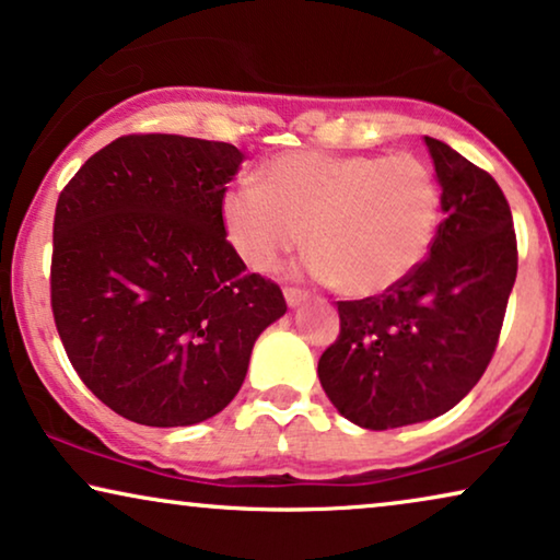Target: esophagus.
Instances as JSON below:
<instances>
[{
    "mask_svg": "<svg viewBox=\"0 0 560 560\" xmlns=\"http://www.w3.org/2000/svg\"><path fill=\"white\" fill-rule=\"evenodd\" d=\"M305 298H308V293H305V290H301V288H285V301H288L290 308L301 305Z\"/></svg>",
    "mask_w": 560,
    "mask_h": 560,
    "instance_id": "esophagus-1",
    "label": "esophagus"
}]
</instances>
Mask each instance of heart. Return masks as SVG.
Instances as JSON below:
<instances>
[{"label": "heart", "instance_id": "1", "mask_svg": "<svg viewBox=\"0 0 560 560\" xmlns=\"http://www.w3.org/2000/svg\"><path fill=\"white\" fill-rule=\"evenodd\" d=\"M226 240L255 270L311 249V267L351 298L380 295L423 265L441 224V186L428 163L397 155L298 150L272 158L259 183L221 198Z\"/></svg>", "mask_w": 560, "mask_h": 560}]
</instances>
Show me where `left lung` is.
Returning a JSON list of instances; mask_svg holds the SVG:
<instances>
[{
  "label": "left lung",
  "instance_id": "8db88e82",
  "mask_svg": "<svg viewBox=\"0 0 560 560\" xmlns=\"http://www.w3.org/2000/svg\"><path fill=\"white\" fill-rule=\"evenodd\" d=\"M446 219L423 265L395 288L339 301L341 331L318 359L328 400L351 423L387 431L454 408L500 341L517 240L487 171L425 137Z\"/></svg>",
  "mask_w": 560,
  "mask_h": 560
}]
</instances>
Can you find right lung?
<instances>
[{
    "instance_id": "obj_1",
    "label": "right lung",
    "mask_w": 560,
    "mask_h": 560,
    "mask_svg": "<svg viewBox=\"0 0 560 560\" xmlns=\"http://www.w3.org/2000/svg\"><path fill=\"white\" fill-rule=\"evenodd\" d=\"M244 155L229 142L125 135L60 190L50 308L73 370L140 425H194L240 393L257 336L288 311L247 272L221 198Z\"/></svg>"
}]
</instances>
